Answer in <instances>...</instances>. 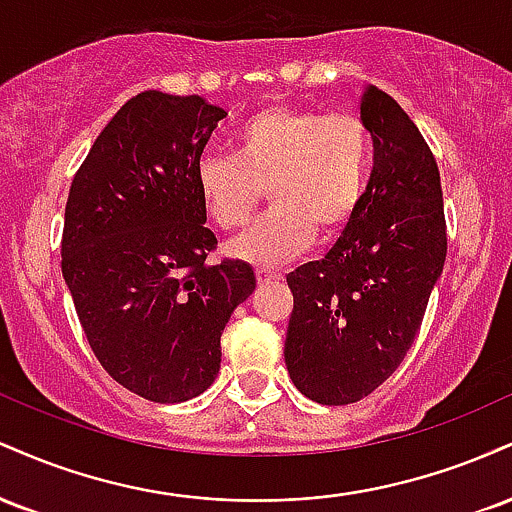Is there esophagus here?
I'll list each match as a JSON object with an SVG mask.
<instances>
[{"mask_svg": "<svg viewBox=\"0 0 512 512\" xmlns=\"http://www.w3.org/2000/svg\"><path fill=\"white\" fill-rule=\"evenodd\" d=\"M255 276H257V284H269V281H279L281 279V274L269 272V269H257Z\"/></svg>", "mask_w": 512, "mask_h": 512, "instance_id": "obj_1", "label": "esophagus"}]
</instances>
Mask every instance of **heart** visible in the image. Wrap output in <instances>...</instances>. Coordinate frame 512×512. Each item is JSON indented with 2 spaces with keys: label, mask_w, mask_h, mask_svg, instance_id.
<instances>
[{
  "label": "heart",
  "mask_w": 512,
  "mask_h": 512,
  "mask_svg": "<svg viewBox=\"0 0 512 512\" xmlns=\"http://www.w3.org/2000/svg\"><path fill=\"white\" fill-rule=\"evenodd\" d=\"M236 156H204L197 195L223 231L243 226L269 190L274 207L228 245L236 260L279 267L354 219L366 192L370 134L361 117L264 108L233 134Z\"/></svg>",
  "instance_id": "b5f03b06"
}]
</instances>
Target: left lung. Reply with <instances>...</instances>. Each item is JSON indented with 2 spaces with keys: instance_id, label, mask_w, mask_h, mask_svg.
Wrapping results in <instances>:
<instances>
[{
  "instance_id": "obj_1",
  "label": "left lung",
  "mask_w": 512,
  "mask_h": 512,
  "mask_svg": "<svg viewBox=\"0 0 512 512\" xmlns=\"http://www.w3.org/2000/svg\"><path fill=\"white\" fill-rule=\"evenodd\" d=\"M358 105L373 139L361 204L322 260L286 276V368L305 397L334 407L368 397L404 361L448 252L440 173L419 127L375 86Z\"/></svg>"
}]
</instances>
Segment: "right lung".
Segmentation results:
<instances>
[{
  "mask_svg": "<svg viewBox=\"0 0 512 512\" xmlns=\"http://www.w3.org/2000/svg\"><path fill=\"white\" fill-rule=\"evenodd\" d=\"M226 110L144 91L117 110L74 175L62 276L101 366L134 395L175 404L221 368V332L255 291L248 262L216 248L195 168Z\"/></svg>",
  "mask_w": 512,
  "mask_h": 512,
  "instance_id": "right-lung-1",
  "label": "right lung"
}]
</instances>
